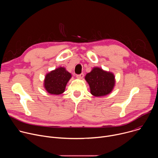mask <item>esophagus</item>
<instances>
[{"instance_id": "34e87169", "label": "esophagus", "mask_w": 158, "mask_h": 158, "mask_svg": "<svg viewBox=\"0 0 158 158\" xmlns=\"http://www.w3.org/2000/svg\"><path fill=\"white\" fill-rule=\"evenodd\" d=\"M84 74L83 73H81V74H78V75H76V77L78 79H82L84 77Z\"/></svg>"}]
</instances>
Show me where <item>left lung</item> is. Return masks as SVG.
<instances>
[{
    "instance_id": "obj_1",
    "label": "left lung",
    "mask_w": 158,
    "mask_h": 158,
    "mask_svg": "<svg viewBox=\"0 0 158 158\" xmlns=\"http://www.w3.org/2000/svg\"><path fill=\"white\" fill-rule=\"evenodd\" d=\"M85 79L90 87L91 94L96 97L104 96L112 92L115 85V76L110 72L99 67H94L87 73Z\"/></svg>"
}]
</instances>
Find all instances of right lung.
Wrapping results in <instances>:
<instances>
[{
  "mask_svg": "<svg viewBox=\"0 0 158 158\" xmlns=\"http://www.w3.org/2000/svg\"><path fill=\"white\" fill-rule=\"evenodd\" d=\"M72 75L65 67H59L48 73L44 79V88L51 94L59 95L65 91V86Z\"/></svg>",
  "mask_w": 158,
  "mask_h": 158,
  "instance_id": "add662e5",
  "label": "right lung"
}]
</instances>
